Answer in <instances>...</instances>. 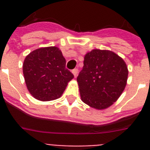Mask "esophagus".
I'll return each instance as SVG.
<instances>
[{"label":"esophagus","instance_id":"obj_1","mask_svg":"<svg viewBox=\"0 0 150 150\" xmlns=\"http://www.w3.org/2000/svg\"><path fill=\"white\" fill-rule=\"evenodd\" d=\"M78 71H79L78 68H75V69H73V70H72V73H73V75H74V76H75V77H76V76H77Z\"/></svg>","mask_w":150,"mask_h":150}]
</instances>
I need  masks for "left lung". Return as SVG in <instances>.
<instances>
[{"mask_svg":"<svg viewBox=\"0 0 150 150\" xmlns=\"http://www.w3.org/2000/svg\"><path fill=\"white\" fill-rule=\"evenodd\" d=\"M77 77L82 100L103 110L114 103L125 88L128 71L121 57L110 50L87 53Z\"/></svg>","mask_w":150,"mask_h":150,"instance_id":"left-lung-1","label":"left lung"}]
</instances>
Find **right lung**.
<instances>
[{
    "instance_id": "1",
    "label": "right lung",
    "mask_w": 150,
    "mask_h": 150,
    "mask_svg": "<svg viewBox=\"0 0 150 150\" xmlns=\"http://www.w3.org/2000/svg\"><path fill=\"white\" fill-rule=\"evenodd\" d=\"M66 61L56 47L40 48L26 56L23 75L34 98L50 101L59 98L74 75L65 68Z\"/></svg>"
}]
</instances>
